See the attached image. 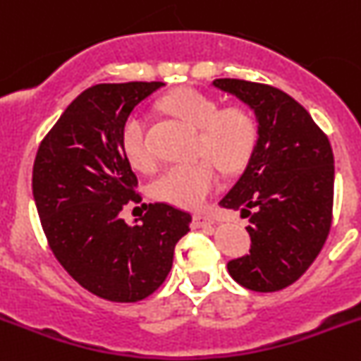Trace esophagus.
Masks as SVG:
<instances>
[{
	"label": "esophagus",
	"mask_w": 361,
	"mask_h": 361,
	"mask_svg": "<svg viewBox=\"0 0 361 361\" xmlns=\"http://www.w3.org/2000/svg\"><path fill=\"white\" fill-rule=\"evenodd\" d=\"M192 224L194 228H207V226H214L215 219L212 215H203V214H196L194 219H192Z\"/></svg>",
	"instance_id": "1"
}]
</instances>
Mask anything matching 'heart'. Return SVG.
Wrapping results in <instances>:
<instances>
[{"label":"heart","mask_w":361,"mask_h":361,"mask_svg":"<svg viewBox=\"0 0 361 361\" xmlns=\"http://www.w3.org/2000/svg\"><path fill=\"white\" fill-rule=\"evenodd\" d=\"M161 109L200 130L194 164L173 165L151 183L153 200L180 208H200L217 190L219 169L238 173L249 164L260 139L257 116L242 104L222 106L214 96L192 87L178 89L161 99ZM121 149L135 169L151 171L154 158L147 144L146 117L133 112L121 128Z\"/></svg>","instance_id":"b5f03b06"}]
</instances>
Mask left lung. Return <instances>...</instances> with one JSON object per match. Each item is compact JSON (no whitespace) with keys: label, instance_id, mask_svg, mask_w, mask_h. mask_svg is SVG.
Segmentation results:
<instances>
[{"label":"left lung","instance_id":"left-lung-1","mask_svg":"<svg viewBox=\"0 0 361 361\" xmlns=\"http://www.w3.org/2000/svg\"><path fill=\"white\" fill-rule=\"evenodd\" d=\"M214 85L249 104L260 126L257 151L219 203L249 217V255L231 260L228 271L249 290H281L308 271L329 235L331 144L301 104L276 87L235 78Z\"/></svg>","mask_w":361,"mask_h":361}]
</instances>
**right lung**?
Instances as JSON below:
<instances>
[{"mask_svg": "<svg viewBox=\"0 0 361 361\" xmlns=\"http://www.w3.org/2000/svg\"><path fill=\"white\" fill-rule=\"evenodd\" d=\"M161 82L99 83L83 90L48 131L37 151L32 188L53 255L94 295L142 301L173 267L176 242L192 215L151 203L140 224L121 210L139 203V180L121 149L124 119Z\"/></svg>", "mask_w": 361, "mask_h": 361, "instance_id": "1", "label": "right lung"}]
</instances>
